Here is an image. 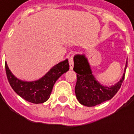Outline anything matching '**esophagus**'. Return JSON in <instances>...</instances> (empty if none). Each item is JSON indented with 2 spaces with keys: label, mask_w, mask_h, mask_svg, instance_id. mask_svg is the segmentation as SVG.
Segmentation results:
<instances>
[{
  "label": "esophagus",
  "mask_w": 134,
  "mask_h": 134,
  "mask_svg": "<svg viewBox=\"0 0 134 134\" xmlns=\"http://www.w3.org/2000/svg\"><path fill=\"white\" fill-rule=\"evenodd\" d=\"M69 63L70 69H73L74 68V60H73V56L70 57L69 59Z\"/></svg>",
  "instance_id": "34e87169"
}]
</instances>
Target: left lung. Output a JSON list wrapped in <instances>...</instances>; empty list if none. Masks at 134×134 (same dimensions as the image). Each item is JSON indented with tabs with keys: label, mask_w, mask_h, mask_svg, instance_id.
Segmentation results:
<instances>
[{
	"label": "left lung",
	"mask_w": 134,
	"mask_h": 134,
	"mask_svg": "<svg viewBox=\"0 0 134 134\" xmlns=\"http://www.w3.org/2000/svg\"><path fill=\"white\" fill-rule=\"evenodd\" d=\"M127 61L125 73L121 80L114 86L101 85L95 80L92 75L90 63L84 54H77L74 57V71L77 75L75 95L81 104L86 107H94L106 100H110L121 87L125 78Z\"/></svg>",
	"instance_id": "left-lung-1"
}]
</instances>
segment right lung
<instances>
[{"instance_id":"right-lung-1","label":"right lung","mask_w":134,"mask_h":134,"mask_svg":"<svg viewBox=\"0 0 134 134\" xmlns=\"http://www.w3.org/2000/svg\"><path fill=\"white\" fill-rule=\"evenodd\" d=\"M8 81L13 90L27 101L34 104H42L48 100L56 81L63 74L69 70V60L65 59L55 65L48 72L36 81H23L15 77L5 63Z\"/></svg>"}]
</instances>
